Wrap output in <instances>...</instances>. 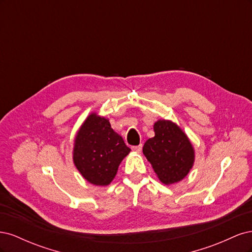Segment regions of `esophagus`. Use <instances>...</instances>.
Returning <instances> with one entry per match:
<instances>
[{"instance_id":"obj_1","label":"esophagus","mask_w":252,"mask_h":252,"mask_svg":"<svg viewBox=\"0 0 252 252\" xmlns=\"http://www.w3.org/2000/svg\"><path fill=\"white\" fill-rule=\"evenodd\" d=\"M142 144L141 145H138V146H133L132 147V150L135 151V152H141L142 151Z\"/></svg>"}]
</instances>
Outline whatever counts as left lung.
I'll return each mask as SVG.
<instances>
[{"label": "left lung", "instance_id": "8db88e82", "mask_svg": "<svg viewBox=\"0 0 252 252\" xmlns=\"http://www.w3.org/2000/svg\"><path fill=\"white\" fill-rule=\"evenodd\" d=\"M155 136L146 141L143 154L165 185L184 179L194 162V151L187 135L170 121L158 120Z\"/></svg>", "mask_w": 252, "mask_h": 252}]
</instances>
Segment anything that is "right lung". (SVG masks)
I'll use <instances>...</instances> for the list:
<instances>
[{"label": "right lung", "instance_id": "add662e5", "mask_svg": "<svg viewBox=\"0 0 252 252\" xmlns=\"http://www.w3.org/2000/svg\"><path fill=\"white\" fill-rule=\"evenodd\" d=\"M129 152L130 148L114 132L109 121L93 113L75 136L73 162L84 179L94 185L106 186Z\"/></svg>", "mask_w": 252, "mask_h": 252}]
</instances>
